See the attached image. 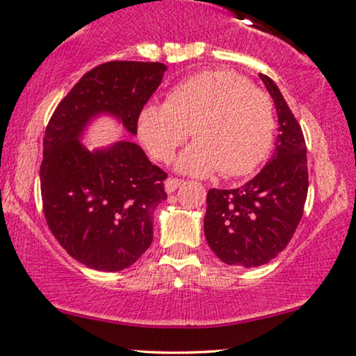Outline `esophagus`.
<instances>
[{
    "label": "esophagus",
    "instance_id": "esophagus-1",
    "mask_svg": "<svg viewBox=\"0 0 356 356\" xmlns=\"http://www.w3.org/2000/svg\"><path fill=\"white\" fill-rule=\"evenodd\" d=\"M180 184H182V180L177 179V177H169L164 185H166V192L168 193H172L176 192V190L180 187Z\"/></svg>",
    "mask_w": 356,
    "mask_h": 356
}]
</instances>
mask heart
<instances>
[{"label": "heart", "mask_w": 356, "mask_h": 356, "mask_svg": "<svg viewBox=\"0 0 356 356\" xmlns=\"http://www.w3.org/2000/svg\"><path fill=\"white\" fill-rule=\"evenodd\" d=\"M179 168L195 176L252 174L274 142V106L269 97L234 71H203L182 80L166 103H148L137 119L138 137L158 161H171L187 142Z\"/></svg>", "instance_id": "1"}]
</instances>
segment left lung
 Returning <instances> with one entry per match:
<instances>
[{
    "mask_svg": "<svg viewBox=\"0 0 356 356\" xmlns=\"http://www.w3.org/2000/svg\"><path fill=\"white\" fill-rule=\"evenodd\" d=\"M259 77L276 104L279 135L273 159L238 188H211L207 197L204 237L230 266L254 268L277 257L302 221L308 193L307 143L302 127L277 85Z\"/></svg>",
    "mask_w": 356,
    "mask_h": 356,
    "instance_id": "1",
    "label": "left lung"
}]
</instances>
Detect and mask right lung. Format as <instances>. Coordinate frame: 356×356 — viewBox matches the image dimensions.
Returning a JSON list of instances; mask_svg holds the SVG:
<instances>
[{"instance_id":"obj_1","label":"right lung","mask_w":356,"mask_h":356,"mask_svg":"<svg viewBox=\"0 0 356 356\" xmlns=\"http://www.w3.org/2000/svg\"><path fill=\"white\" fill-rule=\"evenodd\" d=\"M161 63L109 61L93 67L49 119L40 164L43 214L59 245L98 271L129 268L153 242V211L168 174L138 145L88 152L79 142L95 114L111 113L137 134L142 108L161 83Z\"/></svg>"}]
</instances>
